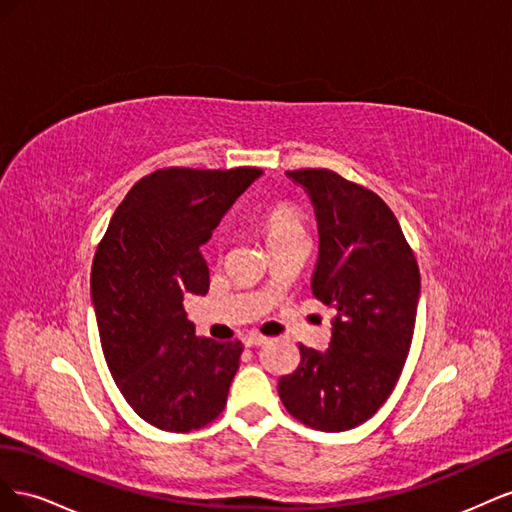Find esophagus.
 I'll return each mask as SVG.
<instances>
[{
  "instance_id": "34e87169",
  "label": "esophagus",
  "mask_w": 512,
  "mask_h": 512,
  "mask_svg": "<svg viewBox=\"0 0 512 512\" xmlns=\"http://www.w3.org/2000/svg\"><path fill=\"white\" fill-rule=\"evenodd\" d=\"M267 342H269V337L260 335V333H247V335H243V344H245L247 348H254V346H265Z\"/></svg>"
}]
</instances>
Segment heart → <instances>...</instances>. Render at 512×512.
Segmentation results:
<instances>
[{
    "label": "heart",
    "instance_id": "obj_1",
    "mask_svg": "<svg viewBox=\"0 0 512 512\" xmlns=\"http://www.w3.org/2000/svg\"><path fill=\"white\" fill-rule=\"evenodd\" d=\"M262 226H265L267 241L284 239V237H292V235H305L303 218H301L299 209L288 205V203H280V205L271 207L265 213Z\"/></svg>",
    "mask_w": 512,
    "mask_h": 512
}]
</instances>
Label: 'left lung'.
Returning a JSON list of instances; mask_svg holds the SVG:
<instances>
[{"mask_svg":"<svg viewBox=\"0 0 512 512\" xmlns=\"http://www.w3.org/2000/svg\"><path fill=\"white\" fill-rule=\"evenodd\" d=\"M312 200L320 250L318 301L335 309L324 352L299 344L301 363L277 382L284 408L318 431H346L393 393L410 352L421 273L384 200L327 168L288 170Z\"/></svg>","mask_w":512,"mask_h":512,"instance_id":"obj_1","label":"left lung"}]
</instances>
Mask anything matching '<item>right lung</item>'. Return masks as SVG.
Returning a JSON list of instances; mask_svg holds the SVG:
<instances>
[{
	"mask_svg": "<svg viewBox=\"0 0 512 512\" xmlns=\"http://www.w3.org/2000/svg\"><path fill=\"white\" fill-rule=\"evenodd\" d=\"M258 168H162L132 185L91 267L104 359L121 395L149 425L185 433L226 406L243 346L196 337L183 294H207L200 245Z\"/></svg>",
	"mask_w": 512,
	"mask_h": 512,
	"instance_id": "1",
	"label": "right lung"
}]
</instances>
